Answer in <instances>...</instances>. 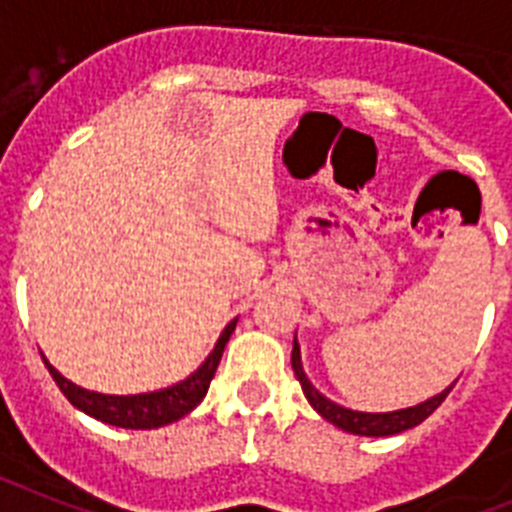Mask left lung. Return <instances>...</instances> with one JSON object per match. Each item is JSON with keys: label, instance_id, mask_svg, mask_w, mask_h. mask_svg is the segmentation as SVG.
<instances>
[{"label": "left lung", "instance_id": "1", "mask_svg": "<svg viewBox=\"0 0 512 512\" xmlns=\"http://www.w3.org/2000/svg\"><path fill=\"white\" fill-rule=\"evenodd\" d=\"M291 366L293 373H296V379H299L301 389H304L306 399L324 420H330L332 425L337 428L348 430L353 435H373V438H379V435H397L402 430H410L415 425H420L425 417L433 415L438 407L443 404V399L448 397V391L453 389V384L448 386L446 391H441L438 397L428 399V402L417 404V407H407V410H397V412H355L348 410V407H340V404L330 402V399L319 394L311 381L306 379L304 366H301V350H299V342H293V353H291Z\"/></svg>", "mask_w": 512, "mask_h": 512}]
</instances>
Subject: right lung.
I'll list each match as a JSON object with an SVG mask.
<instances>
[{"label": "right lung", "mask_w": 512, "mask_h": 512, "mask_svg": "<svg viewBox=\"0 0 512 512\" xmlns=\"http://www.w3.org/2000/svg\"><path fill=\"white\" fill-rule=\"evenodd\" d=\"M237 327V319L226 324V330L221 332L219 342L213 353L208 355L206 363H203L193 376H188L180 384L170 386V389L151 391V394H131V397H110V394H97V391H87L82 386L71 384L69 379H64L51 363L46 361V368L51 371L53 381L64 391V397L69 399L77 410L87 412L95 420L108 422L115 428H131V430H151L162 428V425H170V422L180 420V417L188 415L190 410H195L201 399L206 397L208 386H211L213 373L219 368L221 355H224L226 342H229L231 332Z\"/></svg>", "instance_id": "add662e5"}]
</instances>
